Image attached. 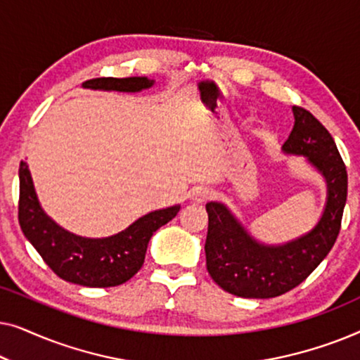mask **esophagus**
<instances>
[{
    "label": "esophagus",
    "mask_w": 360,
    "mask_h": 360,
    "mask_svg": "<svg viewBox=\"0 0 360 360\" xmlns=\"http://www.w3.org/2000/svg\"><path fill=\"white\" fill-rule=\"evenodd\" d=\"M191 198H193L196 203H203V201L211 198V190L206 188V186H196V188L191 191Z\"/></svg>",
    "instance_id": "obj_1"
}]
</instances>
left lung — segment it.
<instances>
[{
  "label": "left lung",
  "instance_id": "8db88e82",
  "mask_svg": "<svg viewBox=\"0 0 360 360\" xmlns=\"http://www.w3.org/2000/svg\"><path fill=\"white\" fill-rule=\"evenodd\" d=\"M295 126L285 141L288 154L307 155L326 176L328 203L311 233L293 243L267 248L250 239L219 203L206 205V269L221 288L243 298H274L298 287L336 243L347 200V172L333 136L302 106H293Z\"/></svg>",
  "mask_w": 360,
  "mask_h": 360
}]
</instances>
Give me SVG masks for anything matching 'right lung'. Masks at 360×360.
Masks as SVG:
<instances>
[{"instance_id":"obj_1","label":"right lung","mask_w":360,"mask_h":360,"mask_svg":"<svg viewBox=\"0 0 360 360\" xmlns=\"http://www.w3.org/2000/svg\"><path fill=\"white\" fill-rule=\"evenodd\" d=\"M146 77L91 78L85 88L116 91H141L152 86ZM180 206L159 210L142 216L122 233L106 239H85L67 233L53 223L39 206L26 162L19 164L18 218L29 239L52 272L67 282L83 287H116L139 272L147 244L160 226L179 213Z\"/></svg>"}]
</instances>
